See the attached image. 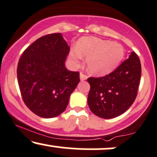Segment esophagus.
Segmentation results:
<instances>
[{
  "mask_svg": "<svg viewBox=\"0 0 157 157\" xmlns=\"http://www.w3.org/2000/svg\"><path fill=\"white\" fill-rule=\"evenodd\" d=\"M87 76H86V75H84V74H82V73H80V80L81 81H84V80H86V79H87Z\"/></svg>",
  "mask_w": 157,
  "mask_h": 157,
  "instance_id": "34e87169",
  "label": "esophagus"
}]
</instances>
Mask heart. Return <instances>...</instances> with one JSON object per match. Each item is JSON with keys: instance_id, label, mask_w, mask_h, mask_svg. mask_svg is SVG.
<instances>
[{"instance_id": "1", "label": "heart", "mask_w": 157, "mask_h": 157, "mask_svg": "<svg viewBox=\"0 0 157 157\" xmlns=\"http://www.w3.org/2000/svg\"><path fill=\"white\" fill-rule=\"evenodd\" d=\"M77 50L71 49L69 57L78 64L86 57V66L91 74L98 76L113 71L124 57V48L120 44L97 37H83L78 41Z\"/></svg>"}]
</instances>
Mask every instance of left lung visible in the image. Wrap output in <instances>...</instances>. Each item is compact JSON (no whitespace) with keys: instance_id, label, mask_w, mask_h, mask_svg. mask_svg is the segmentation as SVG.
Listing matches in <instances>:
<instances>
[{"instance_id":"8db88e82","label":"left lung","mask_w":157,"mask_h":157,"mask_svg":"<svg viewBox=\"0 0 157 157\" xmlns=\"http://www.w3.org/2000/svg\"><path fill=\"white\" fill-rule=\"evenodd\" d=\"M140 58L132 52L127 60L109 75L89 77L88 104L99 117L114 118L125 112L137 95L141 77Z\"/></svg>"}]
</instances>
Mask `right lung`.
<instances>
[{"instance_id":"add662e5","label":"right lung","mask_w":157,"mask_h":157,"mask_svg":"<svg viewBox=\"0 0 157 157\" xmlns=\"http://www.w3.org/2000/svg\"><path fill=\"white\" fill-rule=\"evenodd\" d=\"M70 47L60 33L43 36L23 52L17 75L21 96L34 113L59 116L80 82V74L68 71L65 61Z\"/></svg>"}]
</instances>
